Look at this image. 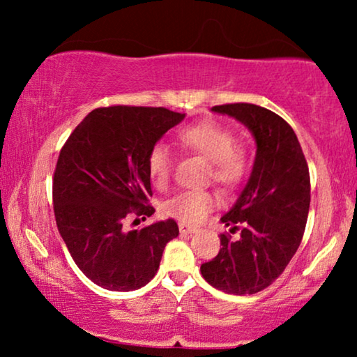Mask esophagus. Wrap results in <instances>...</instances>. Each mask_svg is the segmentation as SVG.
<instances>
[{
	"label": "esophagus",
	"instance_id": "obj_1",
	"mask_svg": "<svg viewBox=\"0 0 357 357\" xmlns=\"http://www.w3.org/2000/svg\"><path fill=\"white\" fill-rule=\"evenodd\" d=\"M178 229H180V232H182V234H195V232H198L197 227L190 226V224H185V222H180L178 224Z\"/></svg>",
	"mask_w": 357,
	"mask_h": 357
}]
</instances>
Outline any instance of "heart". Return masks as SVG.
Wrapping results in <instances>:
<instances>
[{
    "mask_svg": "<svg viewBox=\"0 0 357 357\" xmlns=\"http://www.w3.org/2000/svg\"><path fill=\"white\" fill-rule=\"evenodd\" d=\"M183 149L202 155L209 162L208 177L226 190L243 183L252 169V158L243 146L237 144L236 135L216 121L187 126L178 133ZM148 174L154 187L165 188L172 174V154L167 146L155 144L148 154ZM216 204V197L208 190L180 192L162 204V213L182 222L203 221Z\"/></svg>",
    "mask_w": 357,
    "mask_h": 357,
    "instance_id": "1",
    "label": "heart"
}]
</instances>
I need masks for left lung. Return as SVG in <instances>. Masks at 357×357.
I'll list each match as a JSON object with an SVG mask.
<instances>
[{
	"instance_id": "left-lung-1",
	"label": "left lung",
	"mask_w": 357,
	"mask_h": 357,
	"mask_svg": "<svg viewBox=\"0 0 357 357\" xmlns=\"http://www.w3.org/2000/svg\"><path fill=\"white\" fill-rule=\"evenodd\" d=\"M245 125L257 143L250 178L221 218V250L202 265L209 284L227 294L260 292L284 271L305 231L310 206L309 165L286 120L253 104L211 109Z\"/></svg>"
}]
</instances>
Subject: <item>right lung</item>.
Wrapping results in <instances>:
<instances>
[{
  "label": "right lung",
  "instance_id": "add662e5",
  "mask_svg": "<svg viewBox=\"0 0 357 357\" xmlns=\"http://www.w3.org/2000/svg\"><path fill=\"white\" fill-rule=\"evenodd\" d=\"M185 114L164 107L112 105L92 110L60 151L53 211L77 268L109 291L139 289L159 270L174 219L128 231L130 214L153 216L148 154Z\"/></svg>",
  "mask_w": 357,
  "mask_h": 357
}]
</instances>
